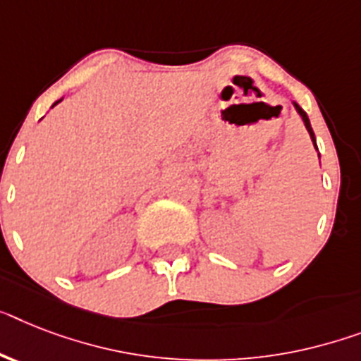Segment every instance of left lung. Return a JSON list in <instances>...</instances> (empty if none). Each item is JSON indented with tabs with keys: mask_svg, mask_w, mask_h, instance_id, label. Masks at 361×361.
Wrapping results in <instances>:
<instances>
[{
	"mask_svg": "<svg viewBox=\"0 0 361 361\" xmlns=\"http://www.w3.org/2000/svg\"><path fill=\"white\" fill-rule=\"evenodd\" d=\"M291 103H293V106H295V110H297V114L300 116V118H302V123H305V127H306V130H308V134H310V138H312V142H314V147L317 149V144H315V134H314V129H312V125H310V120H308V114H306L305 110L300 109L299 105H297V103H295V101H291ZM317 154H319V151H317ZM319 159H321V154H319Z\"/></svg>",
	"mask_w": 361,
	"mask_h": 361,
	"instance_id": "left-lung-1",
	"label": "left lung"
}]
</instances>
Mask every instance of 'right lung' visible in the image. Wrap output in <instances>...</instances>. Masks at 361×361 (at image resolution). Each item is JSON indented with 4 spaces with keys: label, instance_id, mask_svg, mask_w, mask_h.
<instances>
[{
    "label": "right lung",
    "instance_id": "obj_1",
    "mask_svg": "<svg viewBox=\"0 0 361 361\" xmlns=\"http://www.w3.org/2000/svg\"><path fill=\"white\" fill-rule=\"evenodd\" d=\"M61 101H62V97H61V99H56L55 103H53V106H55V105H59V103H61ZM53 106H51V109H53Z\"/></svg>",
    "mask_w": 361,
    "mask_h": 361
}]
</instances>
